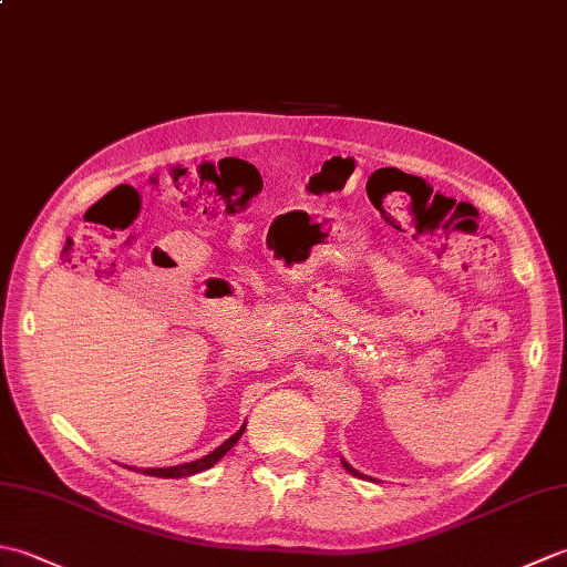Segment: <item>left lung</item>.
Masks as SVG:
<instances>
[{"label": "left lung", "mask_w": 567, "mask_h": 567, "mask_svg": "<svg viewBox=\"0 0 567 567\" xmlns=\"http://www.w3.org/2000/svg\"><path fill=\"white\" fill-rule=\"evenodd\" d=\"M343 467L348 470V473H353V475H358V477H360V473H358V470H353V467H351V465H348L346 461H343Z\"/></svg>", "instance_id": "1"}]
</instances>
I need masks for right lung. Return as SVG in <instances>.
Here are the masks:
<instances>
[{
  "mask_svg": "<svg viewBox=\"0 0 567 567\" xmlns=\"http://www.w3.org/2000/svg\"><path fill=\"white\" fill-rule=\"evenodd\" d=\"M244 431H246V426H240L231 439L228 441H224L219 449L216 451H212L209 455H204V457H199V461H192V463H183V465H173V467H148V470H143V473L146 475H153V477H187V475H195V473H202V470H207V467H212L214 463H219L221 457L234 449L236 445V441L244 436Z\"/></svg>",
  "mask_w": 567,
  "mask_h": 567,
  "instance_id": "add662e5",
  "label": "right lung"
}]
</instances>
